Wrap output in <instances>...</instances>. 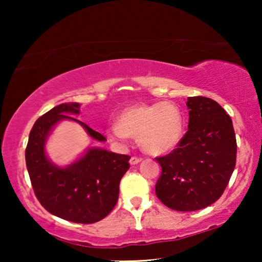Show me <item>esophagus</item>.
Instances as JSON below:
<instances>
[{"label": "esophagus", "mask_w": 262, "mask_h": 262, "mask_svg": "<svg viewBox=\"0 0 262 262\" xmlns=\"http://www.w3.org/2000/svg\"><path fill=\"white\" fill-rule=\"evenodd\" d=\"M142 161V157H136V156H132L130 159V163L131 164H138L139 162Z\"/></svg>", "instance_id": "esophagus-1"}]
</instances>
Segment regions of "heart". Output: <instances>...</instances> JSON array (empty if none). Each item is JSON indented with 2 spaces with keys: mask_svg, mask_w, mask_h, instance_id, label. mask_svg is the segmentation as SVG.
Returning a JSON list of instances; mask_svg holds the SVG:
<instances>
[{
  "mask_svg": "<svg viewBox=\"0 0 262 262\" xmlns=\"http://www.w3.org/2000/svg\"><path fill=\"white\" fill-rule=\"evenodd\" d=\"M114 139L126 142L130 136L139 138V144L154 155L169 152L184 137V117L171 102L139 103L125 108L118 123L110 126Z\"/></svg>",
  "mask_w": 262,
  "mask_h": 262,
  "instance_id": "1",
  "label": "heart"
}]
</instances>
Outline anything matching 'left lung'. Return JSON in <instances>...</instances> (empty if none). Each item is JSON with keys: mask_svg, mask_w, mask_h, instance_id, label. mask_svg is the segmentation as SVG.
<instances>
[{"mask_svg": "<svg viewBox=\"0 0 262 262\" xmlns=\"http://www.w3.org/2000/svg\"><path fill=\"white\" fill-rule=\"evenodd\" d=\"M188 131L177 149L156 157L162 171L156 195L177 211H196L221 198L236 164L237 144L231 118L205 96L187 99Z\"/></svg>", "mask_w": 262, "mask_h": 262, "instance_id": "obj_1", "label": "left lung"}]
</instances>
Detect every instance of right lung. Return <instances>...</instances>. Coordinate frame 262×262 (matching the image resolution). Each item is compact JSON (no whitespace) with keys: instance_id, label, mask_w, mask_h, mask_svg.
Returning a JSON list of instances; mask_svg holds the SVG:
<instances>
[{"instance_id":"add662e5","label":"right lung","mask_w":262,"mask_h":262,"mask_svg":"<svg viewBox=\"0 0 262 262\" xmlns=\"http://www.w3.org/2000/svg\"><path fill=\"white\" fill-rule=\"evenodd\" d=\"M78 113L80 103L70 102L42 114L30 132L25 156L32 187L44 209L62 220L91 224L101 221L116 206L120 180L130 168V156L91 148L69 166L52 163L45 154V143L59 121H76L92 138L106 141L87 124L68 116Z\"/></svg>"}]
</instances>
